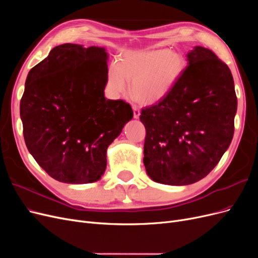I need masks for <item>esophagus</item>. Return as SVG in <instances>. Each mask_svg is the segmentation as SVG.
Returning a JSON list of instances; mask_svg holds the SVG:
<instances>
[{"label": "esophagus", "mask_w": 258, "mask_h": 258, "mask_svg": "<svg viewBox=\"0 0 258 258\" xmlns=\"http://www.w3.org/2000/svg\"><path fill=\"white\" fill-rule=\"evenodd\" d=\"M132 108H134V117H135L136 119H138L139 117H140V115H141V112H140L139 107L137 105H134V106H132Z\"/></svg>", "instance_id": "1"}]
</instances>
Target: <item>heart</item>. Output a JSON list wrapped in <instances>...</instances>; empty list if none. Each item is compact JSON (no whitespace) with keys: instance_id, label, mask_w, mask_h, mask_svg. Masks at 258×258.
<instances>
[{"instance_id":"b5f03b06","label":"heart","mask_w":258,"mask_h":258,"mask_svg":"<svg viewBox=\"0 0 258 258\" xmlns=\"http://www.w3.org/2000/svg\"><path fill=\"white\" fill-rule=\"evenodd\" d=\"M186 68V57L176 49L131 50L108 67L106 86L113 96H120L131 82V96L142 104H154L173 90Z\"/></svg>"}]
</instances>
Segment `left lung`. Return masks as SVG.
Masks as SVG:
<instances>
[{
  "label": "left lung",
  "instance_id": "8db88e82",
  "mask_svg": "<svg viewBox=\"0 0 258 258\" xmlns=\"http://www.w3.org/2000/svg\"><path fill=\"white\" fill-rule=\"evenodd\" d=\"M173 90L141 112L146 129L143 162L153 181L189 185L214 169L235 130L237 96L229 68L202 46Z\"/></svg>",
  "mask_w": 258,
  "mask_h": 258
}]
</instances>
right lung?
Here are the masks:
<instances>
[{"instance_id": "obj_1", "label": "right lung", "mask_w": 258, "mask_h": 258, "mask_svg": "<svg viewBox=\"0 0 258 258\" xmlns=\"http://www.w3.org/2000/svg\"><path fill=\"white\" fill-rule=\"evenodd\" d=\"M107 60L104 47L62 44L27 76L20 101L26 145L59 182L99 181L107 147L134 117L124 101L104 97Z\"/></svg>"}]
</instances>
